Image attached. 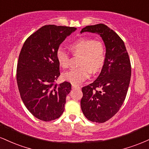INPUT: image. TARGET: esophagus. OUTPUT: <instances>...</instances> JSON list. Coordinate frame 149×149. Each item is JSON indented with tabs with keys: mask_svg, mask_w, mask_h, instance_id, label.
Masks as SVG:
<instances>
[{
	"mask_svg": "<svg viewBox=\"0 0 149 149\" xmlns=\"http://www.w3.org/2000/svg\"><path fill=\"white\" fill-rule=\"evenodd\" d=\"M72 88L73 89H80V87L79 85H75V84H72Z\"/></svg>",
	"mask_w": 149,
	"mask_h": 149,
	"instance_id": "obj_1",
	"label": "esophagus"
}]
</instances>
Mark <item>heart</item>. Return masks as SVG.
<instances>
[{
  "mask_svg": "<svg viewBox=\"0 0 149 149\" xmlns=\"http://www.w3.org/2000/svg\"><path fill=\"white\" fill-rule=\"evenodd\" d=\"M76 55H80L78 69H74L63 74L64 80L72 84H80L90 76L91 72L97 73L104 67L106 61V48L103 42L88 38H80L69 46ZM58 64L66 69L69 66V54L59 49L56 53Z\"/></svg>",
  "mask_w": 149,
  "mask_h": 149,
  "instance_id": "1",
  "label": "heart"
}]
</instances>
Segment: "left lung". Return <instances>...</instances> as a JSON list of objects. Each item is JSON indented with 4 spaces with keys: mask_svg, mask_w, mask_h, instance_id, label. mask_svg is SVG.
I'll use <instances>...</instances> for the list:
<instances>
[{
    "mask_svg": "<svg viewBox=\"0 0 149 149\" xmlns=\"http://www.w3.org/2000/svg\"><path fill=\"white\" fill-rule=\"evenodd\" d=\"M83 32L98 33L106 47L104 67L93 83L82 88L80 101L88 120L102 123L111 118L125 100L131 78L130 60L123 40L107 25L87 26L80 33Z\"/></svg>",
    "mask_w": 149,
    "mask_h": 149,
    "instance_id": "8db88e82",
    "label": "left lung"
}]
</instances>
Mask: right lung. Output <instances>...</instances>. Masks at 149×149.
Here are the masks:
<instances>
[{
	"instance_id": "obj_1",
	"label": "right lung",
	"mask_w": 149,
	"mask_h": 149,
	"mask_svg": "<svg viewBox=\"0 0 149 149\" xmlns=\"http://www.w3.org/2000/svg\"><path fill=\"white\" fill-rule=\"evenodd\" d=\"M75 27L45 25L26 40L19 56L17 82L22 100L33 116L43 121L59 118L71 85L55 83L60 75L56 53Z\"/></svg>"
}]
</instances>
